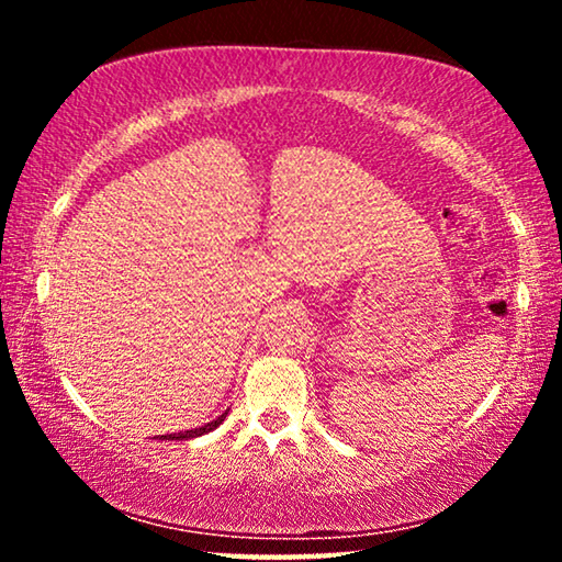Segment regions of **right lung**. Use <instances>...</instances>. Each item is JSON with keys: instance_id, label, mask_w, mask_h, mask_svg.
Listing matches in <instances>:
<instances>
[{"instance_id": "right-lung-1", "label": "right lung", "mask_w": 562, "mask_h": 562, "mask_svg": "<svg viewBox=\"0 0 562 562\" xmlns=\"http://www.w3.org/2000/svg\"><path fill=\"white\" fill-rule=\"evenodd\" d=\"M223 418H225V414L223 416H217L215 422H211V424H205V426H201V429H193V431H183V434H168L166 439H170V441H186V439H195V436H203V434H207V431H213L215 426H221L223 424Z\"/></svg>"}]
</instances>
